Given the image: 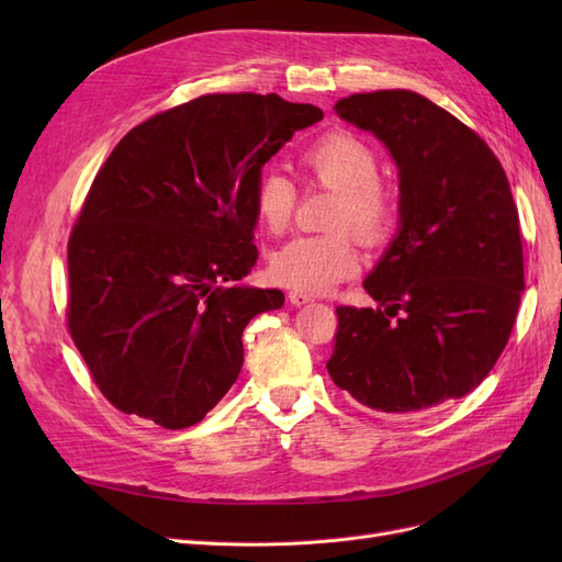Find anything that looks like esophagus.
Here are the masks:
<instances>
[{
    "label": "esophagus",
    "mask_w": 562,
    "mask_h": 562,
    "mask_svg": "<svg viewBox=\"0 0 562 562\" xmlns=\"http://www.w3.org/2000/svg\"><path fill=\"white\" fill-rule=\"evenodd\" d=\"M288 300H291L293 307H304V304L314 302V297L310 293H302V291H291L288 293Z\"/></svg>",
    "instance_id": "esophagus-1"
}]
</instances>
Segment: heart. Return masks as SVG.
Here are the masks:
<instances>
[{
	"mask_svg": "<svg viewBox=\"0 0 562 562\" xmlns=\"http://www.w3.org/2000/svg\"><path fill=\"white\" fill-rule=\"evenodd\" d=\"M310 176L337 201L328 227L337 229L318 236H297L279 248L269 271L277 283L302 293H323L359 271V255L349 229L363 246H378L394 225V203L378 182V157L351 133H330L314 143L302 157ZM295 187L281 173H267L255 190V213L269 232H281L295 213Z\"/></svg>",
	"mask_w": 562,
	"mask_h": 562,
	"instance_id": "b5f03b06",
	"label": "heart"
}]
</instances>
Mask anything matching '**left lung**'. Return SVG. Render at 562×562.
<instances>
[{
	"label": "left lung",
	"instance_id": "obj_1",
	"mask_svg": "<svg viewBox=\"0 0 562 562\" xmlns=\"http://www.w3.org/2000/svg\"><path fill=\"white\" fill-rule=\"evenodd\" d=\"M398 166V234L363 281L378 307H337L333 382L380 413L467 396L514 330L522 281L518 209L495 151L415 91L335 103Z\"/></svg>",
	"mask_w": 562,
	"mask_h": 562
}]
</instances>
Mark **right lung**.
Listing matches in <instances>:
<instances>
[{
  "label": "right lung",
  "instance_id": "add662e5",
  "mask_svg": "<svg viewBox=\"0 0 562 562\" xmlns=\"http://www.w3.org/2000/svg\"><path fill=\"white\" fill-rule=\"evenodd\" d=\"M321 119L277 93H211L112 149L67 244V328L116 411L187 429L239 378L248 321L285 300L236 283L258 262L255 190Z\"/></svg>",
  "mask_w": 562,
  "mask_h": 562
}]
</instances>
